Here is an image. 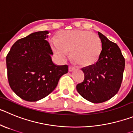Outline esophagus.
<instances>
[{
    "label": "esophagus",
    "instance_id": "obj_1",
    "mask_svg": "<svg viewBox=\"0 0 133 133\" xmlns=\"http://www.w3.org/2000/svg\"><path fill=\"white\" fill-rule=\"evenodd\" d=\"M74 69H75V68H74V67L71 66V65H69V69H68L69 71H74Z\"/></svg>",
    "mask_w": 133,
    "mask_h": 133
}]
</instances>
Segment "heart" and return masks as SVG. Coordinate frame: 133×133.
I'll list each match as a JSON object with an SVG mask.
<instances>
[{"instance_id":"b5f03b06","label":"heart","mask_w":133,"mask_h":133,"mask_svg":"<svg viewBox=\"0 0 133 133\" xmlns=\"http://www.w3.org/2000/svg\"><path fill=\"white\" fill-rule=\"evenodd\" d=\"M54 52L64 59L71 52V58L81 66H89L99 59L101 42L97 34L83 30L60 31L52 42Z\"/></svg>"}]
</instances>
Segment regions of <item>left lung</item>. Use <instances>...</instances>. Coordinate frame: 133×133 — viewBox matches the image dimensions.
Segmentation results:
<instances>
[{"label":"left lung","instance_id":"8db88e82","mask_svg":"<svg viewBox=\"0 0 133 133\" xmlns=\"http://www.w3.org/2000/svg\"><path fill=\"white\" fill-rule=\"evenodd\" d=\"M102 50L96 64L81 69L85 78L76 86L81 97L93 103L107 101L120 89L125 61L117 44L98 32Z\"/></svg>","mask_w":133,"mask_h":133}]
</instances>
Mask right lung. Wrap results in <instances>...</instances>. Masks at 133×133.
Listing matches in <instances>:
<instances>
[{
  "label": "right lung",
  "mask_w": 133,
  "mask_h": 133,
  "mask_svg": "<svg viewBox=\"0 0 133 133\" xmlns=\"http://www.w3.org/2000/svg\"><path fill=\"white\" fill-rule=\"evenodd\" d=\"M48 31L32 33L17 40L6 56L8 83L21 99L37 101L52 93L68 65L53 63Z\"/></svg>",
  "instance_id": "right-lung-1"
}]
</instances>
